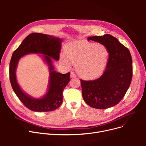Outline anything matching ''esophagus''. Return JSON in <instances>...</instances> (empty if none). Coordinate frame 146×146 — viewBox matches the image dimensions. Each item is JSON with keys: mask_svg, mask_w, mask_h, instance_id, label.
<instances>
[{"mask_svg": "<svg viewBox=\"0 0 146 146\" xmlns=\"http://www.w3.org/2000/svg\"><path fill=\"white\" fill-rule=\"evenodd\" d=\"M76 74L73 72H71V73H70V78H76Z\"/></svg>", "mask_w": 146, "mask_h": 146, "instance_id": "34e87169", "label": "esophagus"}]
</instances>
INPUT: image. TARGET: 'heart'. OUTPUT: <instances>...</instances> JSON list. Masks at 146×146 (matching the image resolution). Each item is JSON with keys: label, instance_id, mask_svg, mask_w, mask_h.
I'll return each instance as SVG.
<instances>
[{"label": "heart", "instance_id": "1", "mask_svg": "<svg viewBox=\"0 0 146 146\" xmlns=\"http://www.w3.org/2000/svg\"><path fill=\"white\" fill-rule=\"evenodd\" d=\"M66 54H62L61 61L67 67L76 64V69L83 79L97 78L104 71L110 57V51L105 45L84 41L68 44Z\"/></svg>", "mask_w": 146, "mask_h": 146}]
</instances>
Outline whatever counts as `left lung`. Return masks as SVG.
<instances>
[{
    "label": "left lung",
    "mask_w": 146,
    "mask_h": 146,
    "mask_svg": "<svg viewBox=\"0 0 146 146\" xmlns=\"http://www.w3.org/2000/svg\"><path fill=\"white\" fill-rule=\"evenodd\" d=\"M88 40L105 45L110 51L108 62L100 78L80 80L83 100L96 109H106L117 105L131 84L133 62L129 50L110 34L89 36Z\"/></svg>",
    "instance_id": "obj_1"
}]
</instances>
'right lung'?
Here are the masks:
<instances>
[{
	"mask_svg": "<svg viewBox=\"0 0 146 146\" xmlns=\"http://www.w3.org/2000/svg\"><path fill=\"white\" fill-rule=\"evenodd\" d=\"M62 39L52 35L33 33L23 40L12 54L9 65V78L15 94L27 108L35 112H48L56 110L63 102V91L70 82V74L54 70L52 58L58 61ZM29 53H40L49 66L50 77L48 90L41 98H35L23 91L16 80V70L19 60Z\"/></svg>",
	"mask_w": 146,
	"mask_h": 146,
	"instance_id": "add662e5",
	"label": "right lung"
}]
</instances>
